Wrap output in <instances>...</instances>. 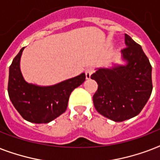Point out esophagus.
I'll use <instances>...</instances> for the list:
<instances>
[{
  "label": "esophagus",
  "mask_w": 160,
  "mask_h": 160,
  "mask_svg": "<svg viewBox=\"0 0 160 160\" xmlns=\"http://www.w3.org/2000/svg\"><path fill=\"white\" fill-rule=\"evenodd\" d=\"M93 72H94V70L92 69H88V70H85V77H86L87 80L90 79V76L93 74Z\"/></svg>",
  "instance_id": "obj_1"
}]
</instances>
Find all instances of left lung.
Masks as SVG:
<instances>
[{
	"label": "left lung",
	"mask_w": 160,
	"mask_h": 160,
	"mask_svg": "<svg viewBox=\"0 0 160 160\" xmlns=\"http://www.w3.org/2000/svg\"><path fill=\"white\" fill-rule=\"evenodd\" d=\"M126 48L121 51L124 65L95 68L91 79L98 84L93 96L95 109L115 122L140 113L153 90L152 66L142 47L125 34Z\"/></svg>",
	"instance_id": "obj_1"
}]
</instances>
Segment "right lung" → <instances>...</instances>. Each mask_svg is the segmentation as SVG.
<instances>
[{
	"label": "right lung",
	"instance_id": "1",
	"mask_svg": "<svg viewBox=\"0 0 160 160\" xmlns=\"http://www.w3.org/2000/svg\"><path fill=\"white\" fill-rule=\"evenodd\" d=\"M25 47L14 58L9 69L8 95L24 119L31 123L46 124L66 110L70 95L85 80V73L48 86L26 81L21 71V58Z\"/></svg>",
	"mask_w": 160,
	"mask_h": 160
}]
</instances>
